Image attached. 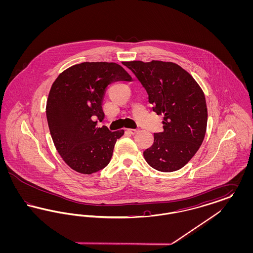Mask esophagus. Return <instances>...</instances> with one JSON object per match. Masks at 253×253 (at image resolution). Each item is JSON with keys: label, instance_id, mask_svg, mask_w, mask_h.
<instances>
[{"label": "esophagus", "instance_id": "34e87169", "mask_svg": "<svg viewBox=\"0 0 253 253\" xmlns=\"http://www.w3.org/2000/svg\"><path fill=\"white\" fill-rule=\"evenodd\" d=\"M127 132H130L131 134H135L136 132H138L137 129H127Z\"/></svg>", "mask_w": 253, "mask_h": 253}]
</instances>
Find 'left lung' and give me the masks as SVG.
Wrapping results in <instances>:
<instances>
[{"label":"left lung","instance_id":"obj_1","mask_svg":"<svg viewBox=\"0 0 253 253\" xmlns=\"http://www.w3.org/2000/svg\"><path fill=\"white\" fill-rule=\"evenodd\" d=\"M143 85L149 102L163 115V132L154 134L145 160L159 171L183 168L204 140L208 110L204 92L193 77L173 62L152 60L123 63Z\"/></svg>","mask_w":253,"mask_h":253}]
</instances>
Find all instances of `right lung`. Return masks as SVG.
I'll list each match as a JSON object with an SVG mask.
<instances>
[{
  "mask_svg": "<svg viewBox=\"0 0 253 253\" xmlns=\"http://www.w3.org/2000/svg\"><path fill=\"white\" fill-rule=\"evenodd\" d=\"M132 77L115 62H83L56 79L49 92L46 118L53 142L63 161L74 170L91 174L105 168L124 130L96 127L102 121L106 87Z\"/></svg>",
  "mask_w": 253,
  "mask_h": 253,
  "instance_id": "1",
  "label": "right lung"
}]
</instances>
